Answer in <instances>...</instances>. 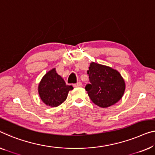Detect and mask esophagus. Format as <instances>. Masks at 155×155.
<instances>
[{"mask_svg": "<svg viewBox=\"0 0 155 155\" xmlns=\"http://www.w3.org/2000/svg\"><path fill=\"white\" fill-rule=\"evenodd\" d=\"M73 86L74 87H81L82 86V83L81 82H78L77 84H74Z\"/></svg>", "mask_w": 155, "mask_h": 155, "instance_id": "34e87169", "label": "esophagus"}]
</instances>
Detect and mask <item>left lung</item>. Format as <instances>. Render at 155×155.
Segmentation results:
<instances>
[{"instance_id": "1", "label": "left lung", "mask_w": 155, "mask_h": 155, "mask_svg": "<svg viewBox=\"0 0 155 155\" xmlns=\"http://www.w3.org/2000/svg\"><path fill=\"white\" fill-rule=\"evenodd\" d=\"M89 84L85 89L92 102L101 108L117 103L123 96L125 84L117 70L95 63H91L87 71Z\"/></svg>"}]
</instances>
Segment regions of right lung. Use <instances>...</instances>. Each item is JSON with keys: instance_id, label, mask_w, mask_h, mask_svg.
<instances>
[{"instance_id": "obj_1", "label": "right lung", "mask_w": 155, "mask_h": 155, "mask_svg": "<svg viewBox=\"0 0 155 155\" xmlns=\"http://www.w3.org/2000/svg\"><path fill=\"white\" fill-rule=\"evenodd\" d=\"M72 89L73 87L67 85L54 68L41 78L38 92L44 103L49 107H56L66 100L69 91Z\"/></svg>"}]
</instances>
